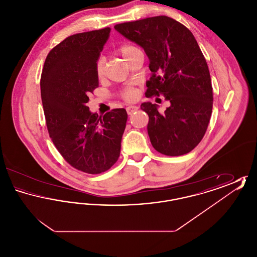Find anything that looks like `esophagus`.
Instances as JSON below:
<instances>
[{"instance_id":"esophagus-1","label":"esophagus","mask_w":257,"mask_h":257,"mask_svg":"<svg viewBox=\"0 0 257 257\" xmlns=\"http://www.w3.org/2000/svg\"><path fill=\"white\" fill-rule=\"evenodd\" d=\"M138 109L139 108L137 106H129V107L126 108V111H127L128 114H132V113H134L136 110H138Z\"/></svg>"}]
</instances>
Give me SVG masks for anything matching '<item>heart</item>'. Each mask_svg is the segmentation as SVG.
I'll use <instances>...</instances> for the list:
<instances>
[{"label": "heart", "instance_id": "heart-1", "mask_svg": "<svg viewBox=\"0 0 257 257\" xmlns=\"http://www.w3.org/2000/svg\"><path fill=\"white\" fill-rule=\"evenodd\" d=\"M138 51H140V50L138 49L135 45L124 44L118 49V53L125 61H128L132 58V56L134 55L135 53H137ZM95 72H96V75L99 79L102 78L105 74V61L102 58H100L95 63ZM136 96H137V92L133 89L128 90L124 93V98L126 100H134Z\"/></svg>", "mask_w": 257, "mask_h": 257}]
</instances>
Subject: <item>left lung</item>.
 Here are the masks:
<instances>
[{
	"label": "left lung",
	"instance_id": "1",
	"mask_svg": "<svg viewBox=\"0 0 257 257\" xmlns=\"http://www.w3.org/2000/svg\"><path fill=\"white\" fill-rule=\"evenodd\" d=\"M115 31L145 50L151 77L146 96H160L171 106L145 102L147 132L152 147L168 156L189 153L206 132L213 107L207 62L196 38L184 25L168 16H155L114 26Z\"/></svg>",
	"mask_w": 257,
	"mask_h": 257
}]
</instances>
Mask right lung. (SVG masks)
I'll return each mask as SVG.
<instances>
[{"instance_id":"1","label":"right lung","mask_w":257,"mask_h":257,"mask_svg":"<svg viewBox=\"0 0 257 257\" xmlns=\"http://www.w3.org/2000/svg\"><path fill=\"white\" fill-rule=\"evenodd\" d=\"M110 28L66 37L44 62L40 90L50 137L64 160L89 174L108 171L119 157L125 109L98 116L86 106L98 86L95 63Z\"/></svg>"}]
</instances>
